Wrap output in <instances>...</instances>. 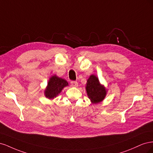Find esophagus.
<instances>
[{
    "label": "esophagus",
    "mask_w": 153,
    "mask_h": 153,
    "mask_svg": "<svg viewBox=\"0 0 153 153\" xmlns=\"http://www.w3.org/2000/svg\"><path fill=\"white\" fill-rule=\"evenodd\" d=\"M71 85L73 87H77L78 85V82L76 81H71Z\"/></svg>",
    "instance_id": "34e87169"
}]
</instances>
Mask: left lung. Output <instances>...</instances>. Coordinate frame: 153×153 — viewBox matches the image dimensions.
I'll use <instances>...</instances> for the list:
<instances>
[{
	"instance_id": "left-lung-1",
	"label": "left lung",
	"mask_w": 153,
	"mask_h": 153,
	"mask_svg": "<svg viewBox=\"0 0 153 153\" xmlns=\"http://www.w3.org/2000/svg\"><path fill=\"white\" fill-rule=\"evenodd\" d=\"M85 88L87 96L92 103H100L105 99L106 89L100 84L96 75H91L88 78Z\"/></svg>"
}]
</instances>
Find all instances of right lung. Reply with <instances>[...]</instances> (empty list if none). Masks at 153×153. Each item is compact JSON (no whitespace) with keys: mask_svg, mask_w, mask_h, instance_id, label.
<instances>
[{"mask_svg":"<svg viewBox=\"0 0 153 153\" xmlns=\"http://www.w3.org/2000/svg\"><path fill=\"white\" fill-rule=\"evenodd\" d=\"M68 85V83L66 80L53 75L50 78L47 87L45 90V95L48 99H53L61 93L64 87Z\"/></svg>","mask_w":153,"mask_h":153,"instance_id":"obj_1","label":"right lung"}]
</instances>
